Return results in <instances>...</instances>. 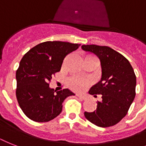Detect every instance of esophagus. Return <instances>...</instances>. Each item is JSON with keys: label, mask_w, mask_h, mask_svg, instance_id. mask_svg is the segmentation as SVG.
Listing matches in <instances>:
<instances>
[{"label": "esophagus", "mask_w": 146, "mask_h": 146, "mask_svg": "<svg viewBox=\"0 0 146 146\" xmlns=\"http://www.w3.org/2000/svg\"><path fill=\"white\" fill-rule=\"evenodd\" d=\"M77 96H78L81 100H86V99H87V96H85V95H82V94H77Z\"/></svg>", "instance_id": "obj_1"}]
</instances>
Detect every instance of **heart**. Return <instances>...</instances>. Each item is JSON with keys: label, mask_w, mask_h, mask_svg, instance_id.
<instances>
[{"label": "heart", "mask_w": 146, "mask_h": 146, "mask_svg": "<svg viewBox=\"0 0 146 146\" xmlns=\"http://www.w3.org/2000/svg\"><path fill=\"white\" fill-rule=\"evenodd\" d=\"M68 84L72 89L76 91H82L88 85V82L87 80L79 77H73L70 79Z\"/></svg>", "instance_id": "1"}]
</instances>
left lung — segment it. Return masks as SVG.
I'll return each mask as SVG.
<instances>
[{
	"label": "left lung",
	"instance_id": "left-lung-1",
	"mask_svg": "<svg viewBox=\"0 0 146 146\" xmlns=\"http://www.w3.org/2000/svg\"><path fill=\"white\" fill-rule=\"evenodd\" d=\"M85 52L99 58L102 69L101 79L88 93L97 97L101 94L97 109L85 112V117L100 127L113 126L126 115L136 95L137 78L128 60L108 46L82 45Z\"/></svg>",
	"mask_w": 146,
	"mask_h": 146
}]
</instances>
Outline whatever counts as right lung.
Wrapping results in <instances>:
<instances>
[{
  "instance_id": "obj_1",
  "label": "right lung",
  "mask_w": 146,
  "mask_h": 146,
  "mask_svg": "<svg viewBox=\"0 0 146 146\" xmlns=\"http://www.w3.org/2000/svg\"><path fill=\"white\" fill-rule=\"evenodd\" d=\"M80 44L47 41L36 45L26 53L16 70V98L25 115L36 122H47L62 111V104L75 95L68 88L54 91L49 87L53 76L61 70L67 54Z\"/></svg>"
}]
</instances>
